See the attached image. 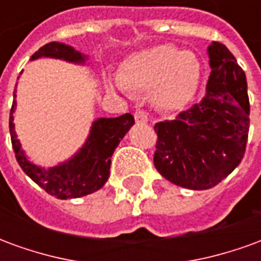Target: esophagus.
Returning <instances> with one entry per match:
<instances>
[{
	"instance_id": "1",
	"label": "esophagus",
	"mask_w": 261,
	"mask_h": 261,
	"mask_svg": "<svg viewBox=\"0 0 261 261\" xmlns=\"http://www.w3.org/2000/svg\"><path fill=\"white\" fill-rule=\"evenodd\" d=\"M134 119H136L137 124H145L148 121V114L145 110L142 109H137L134 112Z\"/></svg>"
}]
</instances>
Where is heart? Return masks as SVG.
Wrapping results in <instances>:
<instances>
[{"label":"heart","instance_id":"heart-1","mask_svg":"<svg viewBox=\"0 0 261 261\" xmlns=\"http://www.w3.org/2000/svg\"><path fill=\"white\" fill-rule=\"evenodd\" d=\"M201 80V64L189 50L158 44L125 60L120 81L127 89L149 91L153 105L175 112L185 108L196 95Z\"/></svg>","mask_w":261,"mask_h":261}]
</instances>
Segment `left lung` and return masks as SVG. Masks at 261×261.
Here are the masks:
<instances>
[{
	"instance_id": "1",
	"label": "left lung",
	"mask_w": 261,
	"mask_h": 261,
	"mask_svg": "<svg viewBox=\"0 0 261 261\" xmlns=\"http://www.w3.org/2000/svg\"><path fill=\"white\" fill-rule=\"evenodd\" d=\"M211 74L205 96L155 124L153 165L165 179L190 190H207L232 173L246 151L250 105L246 75L226 46L208 47Z\"/></svg>"
}]
</instances>
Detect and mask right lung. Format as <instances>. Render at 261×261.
I'll return each mask as SVG.
<instances>
[{"label": "right lung", "mask_w": 261, "mask_h": 261, "mask_svg": "<svg viewBox=\"0 0 261 261\" xmlns=\"http://www.w3.org/2000/svg\"><path fill=\"white\" fill-rule=\"evenodd\" d=\"M39 57L61 59L75 64H85L88 59L74 47L57 42L44 44L32 56L31 60ZM15 97L16 89L14 91V102L9 114V133L16 161L26 175L43 190L60 200L78 198L95 193L103 187L110 175V158L123 137L134 124V117L130 113H125L114 119L102 117L95 120L84 147L71 159L47 169L33 164L26 156L23 149H20V142L16 138L14 124V112L16 108Z\"/></svg>", "instance_id": "obj_1"}]
</instances>
